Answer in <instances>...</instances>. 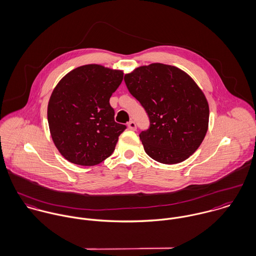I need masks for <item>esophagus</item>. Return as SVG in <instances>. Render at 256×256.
Wrapping results in <instances>:
<instances>
[{
  "instance_id": "34e87169",
  "label": "esophagus",
  "mask_w": 256,
  "mask_h": 256,
  "mask_svg": "<svg viewBox=\"0 0 256 256\" xmlns=\"http://www.w3.org/2000/svg\"><path fill=\"white\" fill-rule=\"evenodd\" d=\"M128 128L130 130H136V124L134 120H130L128 124Z\"/></svg>"
}]
</instances>
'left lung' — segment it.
Instances as JSON below:
<instances>
[{
  "label": "left lung",
  "mask_w": 256,
  "mask_h": 256,
  "mask_svg": "<svg viewBox=\"0 0 256 256\" xmlns=\"http://www.w3.org/2000/svg\"><path fill=\"white\" fill-rule=\"evenodd\" d=\"M124 82L150 116V128L140 134L148 156L176 164L199 148L210 110L204 92L189 74L172 65L152 63L126 74Z\"/></svg>",
  "instance_id": "obj_1"
}]
</instances>
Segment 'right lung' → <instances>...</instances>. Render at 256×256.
<instances>
[{
    "instance_id": "obj_1",
    "label": "right lung",
    "mask_w": 256,
    "mask_h": 256,
    "mask_svg": "<svg viewBox=\"0 0 256 256\" xmlns=\"http://www.w3.org/2000/svg\"><path fill=\"white\" fill-rule=\"evenodd\" d=\"M124 71L87 64L68 72L55 86L48 106L52 140L69 162L100 164L114 152L124 124L114 122L110 98Z\"/></svg>"
}]
</instances>
